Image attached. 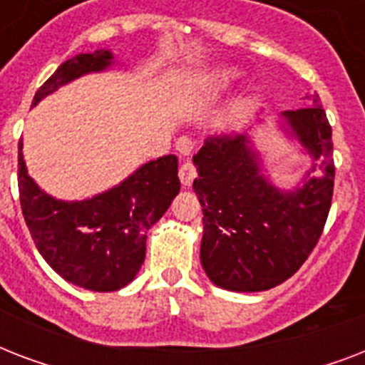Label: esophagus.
I'll return each mask as SVG.
<instances>
[{"mask_svg":"<svg viewBox=\"0 0 365 365\" xmlns=\"http://www.w3.org/2000/svg\"><path fill=\"white\" fill-rule=\"evenodd\" d=\"M195 178H197L195 166L191 165V163H183V165L180 166V182H182V185L189 187V185L193 183Z\"/></svg>","mask_w":365,"mask_h":365,"instance_id":"esophagus-1","label":"esophagus"}]
</instances>
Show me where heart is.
<instances>
[{
    "label": "heart",
    "mask_w": 365,
    "mask_h": 365,
    "mask_svg": "<svg viewBox=\"0 0 365 365\" xmlns=\"http://www.w3.org/2000/svg\"><path fill=\"white\" fill-rule=\"evenodd\" d=\"M242 77V70L233 68V66H225V68H214V70L206 71L197 79L195 83V91L200 98H216L227 88H231L235 83Z\"/></svg>",
    "instance_id": "1"
}]
</instances>
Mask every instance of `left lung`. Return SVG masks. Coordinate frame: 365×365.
Returning a JSON list of instances; mask_svg holds the SVG:
<instances>
[{"mask_svg":"<svg viewBox=\"0 0 365 365\" xmlns=\"http://www.w3.org/2000/svg\"><path fill=\"white\" fill-rule=\"evenodd\" d=\"M282 111L277 125L289 142L299 143L312 166L294 189L269 180L250 130L265 119L255 113L242 132L216 134L193 163V189L202 206L200 263L217 288L263 292L288 280L322 235L334 195V142L326 111L318 102Z\"/></svg>","mask_w":365,"mask_h":365,"instance_id":"1","label":"left lung"}]
</instances>
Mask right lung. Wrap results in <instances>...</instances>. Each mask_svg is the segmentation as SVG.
Instances as JSON below:
<instances>
[{
    "instance_id": "obj_1",
    "label": "right lung",
    "mask_w": 365,
    "mask_h": 365,
    "mask_svg": "<svg viewBox=\"0 0 365 365\" xmlns=\"http://www.w3.org/2000/svg\"><path fill=\"white\" fill-rule=\"evenodd\" d=\"M115 64L110 48L76 54L39 87L31 108L68 83ZM22 145L20 140V206L43 259L79 288L117 292L130 284L145 259L148 231L180 193L176 155L143 163L121 183L94 197L62 200L43 191L28 174Z\"/></svg>"
}]
</instances>
